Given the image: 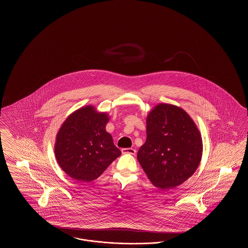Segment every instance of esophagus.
Masks as SVG:
<instances>
[{"mask_svg":"<svg viewBox=\"0 0 248 248\" xmlns=\"http://www.w3.org/2000/svg\"><path fill=\"white\" fill-rule=\"evenodd\" d=\"M122 153H123V154H128L135 155V154H136V150H135V149H132V148H124V149H122Z\"/></svg>","mask_w":248,"mask_h":248,"instance_id":"esophagus-1","label":"esophagus"}]
</instances>
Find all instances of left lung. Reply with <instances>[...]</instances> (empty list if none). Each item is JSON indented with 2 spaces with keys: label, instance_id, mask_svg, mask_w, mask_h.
Returning <instances> with one entry per match:
<instances>
[{
  "label": "left lung",
  "instance_id": "left-lung-1",
  "mask_svg": "<svg viewBox=\"0 0 248 248\" xmlns=\"http://www.w3.org/2000/svg\"><path fill=\"white\" fill-rule=\"evenodd\" d=\"M202 141L198 127L181 108L161 103L147 116V140L138 160L151 182L161 189L175 188L200 165Z\"/></svg>",
  "mask_w": 248,
  "mask_h": 248
}]
</instances>
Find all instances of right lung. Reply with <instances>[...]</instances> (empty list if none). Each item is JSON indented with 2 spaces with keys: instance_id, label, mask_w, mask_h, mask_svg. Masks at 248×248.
<instances>
[{
  "instance_id": "obj_1",
  "label": "right lung",
  "mask_w": 248,
  "mask_h": 248,
  "mask_svg": "<svg viewBox=\"0 0 248 248\" xmlns=\"http://www.w3.org/2000/svg\"><path fill=\"white\" fill-rule=\"evenodd\" d=\"M107 112L85 106L64 121L56 138L55 155L61 169L79 182L99 177L122 154L106 131Z\"/></svg>"
}]
</instances>
